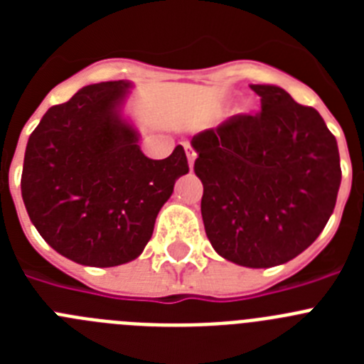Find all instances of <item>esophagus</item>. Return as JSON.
<instances>
[{
  "instance_id": "obj_1",
  "label": "esophagus",
  "mask_w": 364,
  "mask_h": 364,
  "mask_svg": "<svg viewBox=\"0 0 364 364\" xmlns=\"http://www.w3.org/2000/svg\"><path fill=\"white\" fill-rule=\"evenodd\" d=\"M184 149H186V154H188L189 169H193V164H195V159H197V153H195V149H193L189 144H184Z\"/></svg>"
}]
</instances>
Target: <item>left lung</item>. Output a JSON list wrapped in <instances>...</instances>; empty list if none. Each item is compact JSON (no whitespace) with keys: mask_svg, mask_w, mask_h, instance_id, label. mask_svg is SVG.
Masks as SVG:
<instances>
[{"mask_svg":"<svg viewBox=\"0 0 364 364\" xmlns=\"http://www.w3.org/2000/svg\"><path fill=\"white\" fill-rule=\"evenodd\" d=\"M259 114H233L195 134L200 211L215 252L246 268L302 253L333 213L341 186L337 140L314 107L277 85H252Z\"/></svg>","mask_w":364,"mask_h":364,"instance_id":"8db88e82","label":"left lung"}]
</instances>
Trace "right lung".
Wrapping results in <instances>:
<instances>
[{
    "mask_svg": "<svg viewBox=\"0 0 364 364\" xmlns=\"http://www.w3.org/2000/svg\"><path fill=\"white\" fill-rule=\"evenodd\" d=\"M133 83L100 82L45 112L28 136L21 197L31 222L60 255L95 268L136 259L160 208L189 171L184 147L142 153L124 117Z\"/></svg>",
    "mask_w": 364,
    "mask_h": 364,
    "instance_id": "obj_1",
    "label": "right lung"
}]
</instances>
